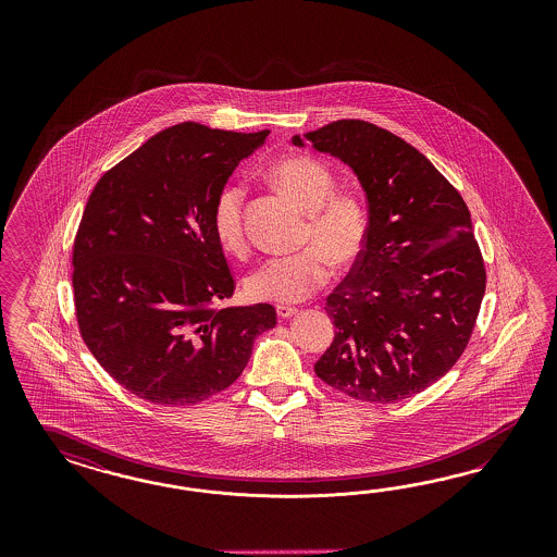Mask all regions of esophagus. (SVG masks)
Wrapping results in <instances>:
<instances>
[{
	"label": "esophagus",
	"instance_id": "esophagus-1",
	"mask_svg": "<svg viewBox=\"0 0 557 557\" xmlns=\"http://www.w3.org/2000/svg\"><path fill=\"white\" fill-rule=\"evenodd\" d=\"M296 314H298V310L292 308V306H277V317H280V319H292V317H296Z\"/></svg>",
	"mask_w": 557,
	"mask_h": 557
}]
</instances>
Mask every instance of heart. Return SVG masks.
Instances as JSON below:
<instances>
[{
    "label": "heart",
    "instance_id": "b5f03b06",
    "mask_svg": "<svg viewBox=\"0 0 557 557\" xmlns=\"http://www.w3.org/2000/svg\"><path fill=\"white\" fill-rule=\"evenodd\" d=\"M271 182L310 214L304 251L271 257L247 277V296L257 302L296 304L312 296L331 277V261L349 268L363 253L368 236V210L354 194H335L333 171L321 161L292 157L271 169ZM245 189L222 187L212 206V228L231 253L245 251L243 228Z\"/></svg>",
    "mask_w": 557,
    "mask_h": 557
}]
</instances>
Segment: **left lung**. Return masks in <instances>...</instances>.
I'll list each match as a JSON object with an SVG mask.
<instances>
[{"mask_svg": "<svg viewBox=\"0 0 557 557\" xmlns=\"http://www.w3.org/2000/svg\"><path fill=\"white\" fill-rule=\"evenodd\" d=\"M351 169L368 200V236L326 298L335 324L314 371L363 403L419 394L456 366L472 337L486 270L459 191L400 136L337 120L292 136Z\"/></svg>", "mask_w": 557, "mask_h": 557, "instance_id": "1", "label": "left lung"}]
</instances>
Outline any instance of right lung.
Masks as SVG:
<instances>
[{"mask_svg": "<svg viewBox=\"0 0 557 557\" xmlns=\"http://www.w3.org/2000/svg\"><path fill=\"white\" fill-rule=\"evenodd\" d=\"M268 135L171 126L87 200L73 245L77 324L101 368L147 403L198 405L228 388L277 322L271 304L212 308L235 292L212 206Z\"/></svg>", "mask_w": 557, "mask_h": 557, "instance_id": "add662e5", "label": "right lung"}]
</instances>
